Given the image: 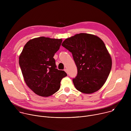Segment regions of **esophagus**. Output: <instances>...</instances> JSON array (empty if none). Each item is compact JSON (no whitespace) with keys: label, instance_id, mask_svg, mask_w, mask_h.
Returning <instances> with one entry per match:
<instances>
[{"label":"esophagus","instance_id":"34e87169","mask_svg":"<svg viewBox=\"0 0 131 131\" xmlns=\"http://www.w3.org/2000/svg\"><path fill=\"white\" fill-rule=\"evenodd\" d=\"M64 71L68 74V71H67V69H64Z\"/></svg>","mask_w":131,"mask_h":131}]
</instances>
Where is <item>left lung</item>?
Returning <instances> with one entry per match:
<instances>
[{
    "label": "left lung",
    "mask_w": 131,
    "mask_h": 131,
    "mask_svg": "<svg viewBox=\"0 0 131 131\" xmlns=\"http://www.w3.org/2000/svg\"><path fill=\"white\" fill-rule=\"evenodd\" d=\"M62 46L71 52L78 69L72 81L79 91L91 94L99 90L110 73L112 60L99 37L80 33L66 39Z\"/></svg>",
    "instance_id": "left-lung-1"
}]
</instances>
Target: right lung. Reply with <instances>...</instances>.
<instances>
[{"mask_svg":"<svg viewBox=\"0 0 131 131\" xmlns=\"http://www.w3.org/2000/svg\"><path fill=\"white\" fill-rule=\"evenodd\" d=\"M62 42V39L40 37L24 46L19 65L26 85L37 95H53L60 89L62 78L67 76L64 71L57 68L53 58Z\"/></svg>","mask_w":131,"mask_h":131,"instance_id":"right-lung-1","label":"right lung"}]
</instances>
